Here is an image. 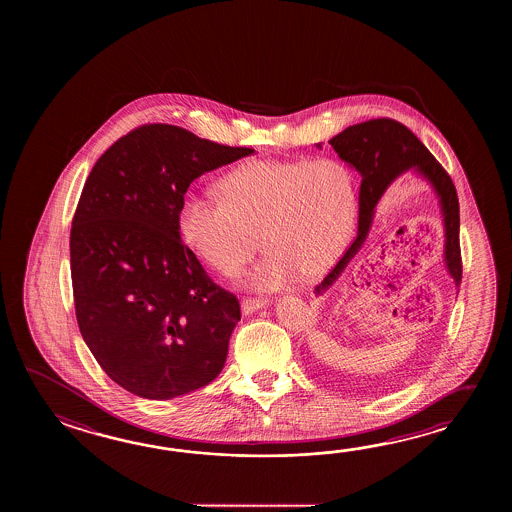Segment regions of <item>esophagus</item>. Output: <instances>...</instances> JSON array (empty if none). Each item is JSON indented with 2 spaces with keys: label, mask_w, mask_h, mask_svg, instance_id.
Wrapping results in <instances>:
<instances>
[{
  "label": "esophagus",
  "mask_w": 512,
  "mask_h": 512,
  "mask_svg": "<svg viewBox=\"0 0 512 512\" xmlns=\"http://www.w3.org/2000/svg\"><path fill=\"white\" fill-rule=\"evenodd\" d=\"M267 305V300H260V298H245L243 302H241V311H243V315H252L254 311H258L261 307H265Z\"/></svg>",
  "instance_id": "1"
}]
</instances>
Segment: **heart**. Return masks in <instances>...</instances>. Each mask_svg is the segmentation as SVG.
I'll use <instances>...</instances> for the list:
<instances>
[{
  "label": "heart",
  "mask_w": 512,
  "mask_h": 512,
  "mask_svg": "<svg viewBox=\"0 0 512 512\" xmlns=\"http://www.w3.org/2000/svg\"><path fill=\"white\" fill-rule=\"evenodd\" d=\"M357 208L355 175L340 159H258L225 175L221 194L188 188L177 219L188 247L225 276L251 261L261 234L267 256L247 282L271 293L326 274L348 247Z\"/></svg>",
  "instance_id": "b5f03b06"
}]
</instances>
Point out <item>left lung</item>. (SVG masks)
<instances>
[{
	"instance_id": "left-lung-1",
	"label": "left lung",
	"mask_w": 512,
	"mask_h": 512,
	"mask_svg": "<svg viewBox=\"0 0 512 512\" xmlns=\"http://www.w3.org/2000/svg\"><path fill=\"white\" fill-rule=\"evenodd\" d=\"M329 144L338 157L355 168L362 177L359 192V232L348 251L338 260L326 278L315 287L324 294L337 283L349 261L359 254L368 238L375 207L395 179L408 172H417L434 188L445 223L446 271L459 287L461 283V249H459V201L456 186L445 168L435 161L423 142L404 124L393 119H373L353 124L335 135ZM322 148L320 144H316Z\"/></svg>"
}]
</instances>
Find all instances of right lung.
Masks as SVG:
<instances>
[{"label":"right lung","mask_w":512,"mask_h":512,"mask_svg":"<svg viewBox=\"0 0 512 512\" xmlns=\"http://www.w3.org/2000/svg\"><path fill=\"white\" fill-rule=\"evenodd\" d=\"M252 152L146 124L87 177L69 240L75 311L87 348L124 390L168 401L223 370L240 302L210 280L177 218L194 179Z\"/></svg>","instance_id":"1"}]
</instances>
